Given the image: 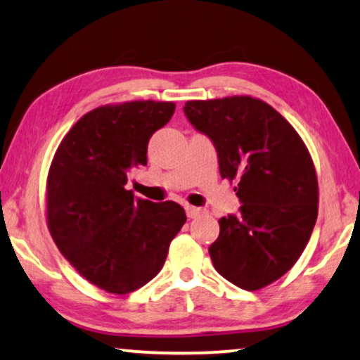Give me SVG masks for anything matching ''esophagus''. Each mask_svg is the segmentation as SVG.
Instances as JSON below:
<instances>
[{
	"mask_svg": "<svg viewBox=\"0 0 360 360\" xmlns=\"http://www.w3.org/2000/svg\"><path fill=\"white\" fill-rule=\"evenodd\" d=\"M186 214H188L189 219H195L199 217L200 214H204V209L194 207V205H186Z\"/></svg>",
	"mask_w": 360,
	"mask_h": 360,
	"instance_id": "obj_1",
	"label": "esophagus"
}]
</instances>
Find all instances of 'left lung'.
<instances>
[{"instance_id": "left-lung-1", "label": "left lung", "mask_w": 360, "mask_h": 360, "mask_svg": "<svg viewBox=\"0 0 360 360\" xmlns=\"http://www.w3.org/2000/svg\"><path fill=\"white\" fill-rule=\"evenodd\" d=\"M184 113L214 143L222 179L237 181L240 212L219 220L209 255L238 288L283 276L303 253L318 219V177L298 133L252 97L191 100Z\"/></svg>"}]
</instances>
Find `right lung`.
I'll list each match as a JSON object with an SVG mask.
<instances>
[{"mask_svg":"<svg viewBox=\"0 0 360 360\" xmlns=\"http://www.w3.org/2000/svg\"><path fill=\"white\" fill-rule=\"evenodd\" d=\"M174 108L153 100L95 108L70 128L52 160L51 236L67 262L108 293H131L153 280L186 222L179 204L124 189L128 171L146 166L148 141Z\"/></svg>","mask_w":360,"mask_h":360,"instance_id":"add662e5","label":"right lung"}]
</instances>
